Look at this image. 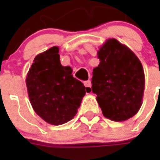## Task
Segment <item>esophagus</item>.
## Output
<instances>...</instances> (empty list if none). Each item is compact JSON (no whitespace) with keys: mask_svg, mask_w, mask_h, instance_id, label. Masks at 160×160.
I'll return each instance as SVG.
<instances>
[{"mask_svg":"<svg viewBox=\"0 0 160 160\" xmlns=\"http://www.w3.org/2000/svg\"><path fill=\"white\" fill-rule=\"evenodd\" d=\"M84 85H85V87H87V89H90L91 88V82H90V81H86L84 82Z\"/></svg>","mask_w":160,"mask_h":160,"instance_id":"obj_1","label":"esophagus"}]
</instances>
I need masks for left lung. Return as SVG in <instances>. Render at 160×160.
I'll return each instance as SVG.
<instances>
[{"label":"left lung","mask_w":160,"mask_h":160,"mask_svg":"<svg viewBox=\"0 0 160 160\" xmlns=\"http://www.w3.org/2000/svg\"><path fill=\"white\" fill-rule=\"evenodd\" d=\"M98 58L100 63L93 70V93L106 118L125 121L142 105L145 86L142 64L129 48L114 38L100 48Z\"/></svg>","instance_id":"1"}]
</instances>
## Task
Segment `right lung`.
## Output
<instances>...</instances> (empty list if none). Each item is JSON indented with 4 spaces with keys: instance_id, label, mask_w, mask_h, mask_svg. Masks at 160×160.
<instances>
[{
    "instance_id": "obj_1",
    "label": "right lung",
    "mask_w": 160,
    "mask_h": 160,
    "mask_svg": "<svg viewBox=\"0 0 160 160\" xmlns=\"http://www.w3.org/2000/svg\"><path fill=\"white\" fill-rule=\"evenodd\" d=\"M58 53V47L53 46L38 54L26 78L32 108L52 125H62L74 117L87 89L73 78L70 66L61 65Z\"/></svg>"
}]
</instances>
